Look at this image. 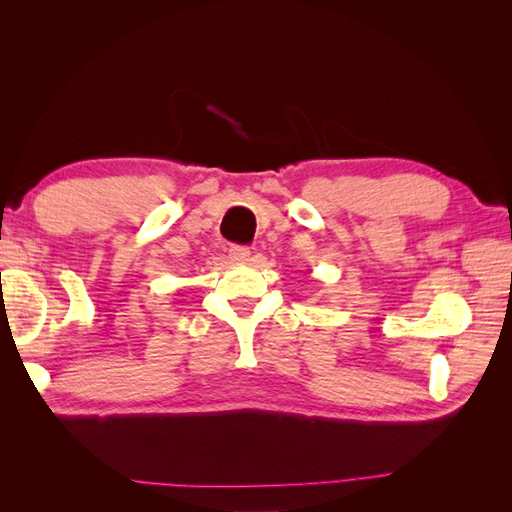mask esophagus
I'll use <instances>...</instances> for the list:
<instances>
[{
	"mask_svg": "<svg viewBox=\"0 0 512 512\" xmlns=\"http://www.w3.org/2000/svg\"><path fill=\"white\" fill-rule=\"evenodd\" d=\"M250 247H245V245H230V250H228V256H230V260L232 262H247V258H250Z\"/></svg>",
	"mask_w": 512,
	"mask_h": 512,
	"instance_id": "34e87169",
	"label": "esophagus"
}]
</instances>
